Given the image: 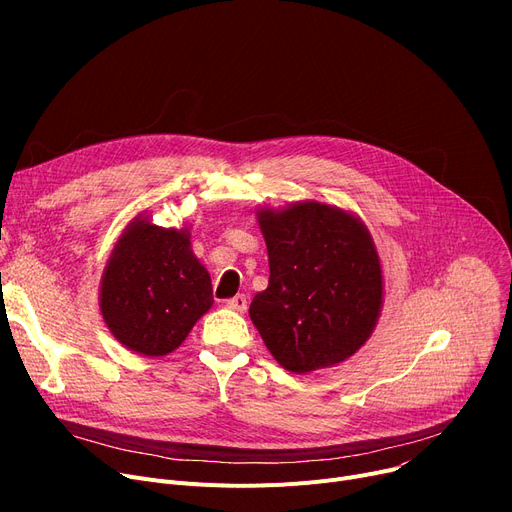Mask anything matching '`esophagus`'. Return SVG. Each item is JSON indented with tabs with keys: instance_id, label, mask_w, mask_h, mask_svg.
I'll return each mask as SVG.
<instances>
[{
	"instance_id": "obj_1",
	"label": "esophagus",
	"mask_w": 512,
	"mask_h": 512,
	"mask_svg": "<svg viewBox=\"0 0 512 512\" xmlns=\"http://www.w3.org/2000/svg\"><path fill=\"white\" fill-rule=\"evenodd\" d=\"M226 307L236 311V313H245L247 311V297H245V294H236V297L226 301Z\"/></svg>"
}]
</instances>
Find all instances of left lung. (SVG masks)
I'll list each match as a JSON object with an SVG mask.
<instances>
[{"mask_svg":"<svg viewBox=\"0 0 512 512\" xmlns=\"http://www.w3.org/2000/svg\"><path fill=\"white\" fill-rule=\"evenodd\" d=\"M270 284L249 307L267 351L292 373L334 367L369 340L384 305L375 242L359 215L319 201L261 207Z\"/></svg>","mask_w":512,"mask_h":512,"instance_id":"left-lung-1","label":"left lung"}]
</instances>
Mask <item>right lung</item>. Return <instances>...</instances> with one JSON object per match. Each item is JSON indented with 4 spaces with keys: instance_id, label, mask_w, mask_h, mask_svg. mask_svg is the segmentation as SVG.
Wrapping results in <instances>:
<instances>
[{
    "instance_id": "add662e5",
    "label": "right lung",
    "mask_w": 512,
    "mask_h": 512,
    "mask_svg": "<svg viewBox=\"0 0 512 512\" xmlns=\"http://www.w3.org/2000/svg\"><path fill=\"white\" fill-rule=\"evenodd\" d=\"M205 265L191 247V228H164L147 211L118 236L99 284V309L128 351L164 357L186 340L211 309Z\"/></svg>"
}]
</instances>
